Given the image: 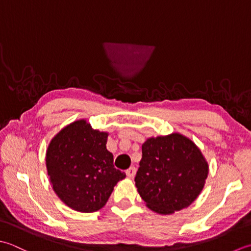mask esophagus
I'll list each match as a JSON object with an SVG mask.
<instances>
[{
    "label": "esophagus",
    "instance_id": "obj_1",
    "mask_svg": "<svg viewBox=\"0 0 251 251\" xmlns=\"http://www.w3.org/2000/svg\"><path fill=\"white\" fill-rule=\"evenodd\" d=\"M135 173H136L135 167H130L129 169H126V175L127 177H133L135 176Z\"/></svg>",
    "mask_w": 251,
    "mask_h": 251
}]
</instances>
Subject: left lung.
Returning a JSON list of instances; mask_svg holds the SVG:
<instances>
[{"mask_svg": "<svg viewBox=\"0 0 251 251\" xmlns=\"http://www.w3.org/2000/svg\"><path fill=\"white\" fill-rule=\"evenodd\" d=\"M208 173V161L199 147L187 136L173 132L145 141L134 181L147 208L167 216L195 201Z\"/></svg>", "mask_w": 251, "mask_h": 251, "instance_id": "obj_1", "label": "left lung"}]
</instances>
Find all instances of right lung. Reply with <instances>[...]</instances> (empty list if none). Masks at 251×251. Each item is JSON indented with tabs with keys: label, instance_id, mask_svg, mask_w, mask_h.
<instances>
[{
	"label": "right lung",
	"instance_id": "add662e5",
	"mask_svg": "<svg viewBox=\"0 0 251 251\" xmlns=\"http://www.w3.org/2000/svg\"><path fill=\"white\" fill-rule=\"evenodd\" d=\"M108 132L95 130L86 119L64 126L50 141L45 154L48 175L56 195L75 211L90 213L103 208L122 172L107 151Z\"/></svg>",
	"mask_w": 251,
	"mask_h": 251
}]
</instances>
